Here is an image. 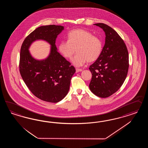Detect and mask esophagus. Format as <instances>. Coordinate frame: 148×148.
<instances>
[{
    "label": "esophagus",
    "mask_w": 148,
    "mask_h": 148,
    "mask_svg": "<svg viewBox=\"0 0 148 148\" xmlns=\"http://www.w3.org/2000/svg\"><path fill=\"white\" fill-rule=\"evenodd\" d=\"M82 70L81 69H79V68H76V72L78 73V72H81Z\"/></svg>",
    "instance_id": "obj_1"
}]
</instances>
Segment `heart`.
Returning a JSON list of instances; mask_svg holds the SVG:
<instances>
[{"instance_id":"1","label":"heart","mask_w":148,"mask_h":148,"mask_svg":"<svg viewBox=\"0 0 148 148\" xmlns=\"http://www.w3.org/2000/svg\"><path fill=\"white\" fill-rule=\"evenodd\" d=\"M68 40L58 45V50L64 58H72L76 50L77 53L72 59L76 67H81L87 61L92 62L100 57L103 50V42L97 36L84 29L74 30L68 34Z\"/></svg>"}]
</instances>
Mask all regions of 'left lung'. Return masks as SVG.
I'll use <instances>...</instances> for the list:
<instances>
[{
    "label": "left lung",
    "mask_w": 148,
    "mask_h": 148,
    "mask_svg": "<svg viewBox=\"0 0 148 148\" xmlns=\"http://www.w3.org/2000/svg\"><path fill=\"white\" fill-rule=\"evenodd\" d=\"M105 33V43L101 55L89 68L92 77L90 91L100 98L116 93L123 84L129 69V54L121 37L111 27L103 23L94 24Z\"/></svg>",
    "instance_id": "1"
}]
</instances>
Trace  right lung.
<instances>
[{
	"instance_id": "obj_1",
	"label": "right lung",
	"mask_w": 148,
	"mask_h": 148,
	"mask_svg": "<svg viewBox=\"0 0 148 148\" xmlns=\"http://www.w3.org/2000/svg\"><path fill=\"white\" fill-rule=\"evenodd\" d=\"M64 30L61 25L38 27L23 43L19 60V72L28 88L37 98L49 103H58L68 93L75 69L58 51L56 39ZM43 40L51 45L49 56L37 60L29 51L32 43Z\"/></svg>"
}]
</instances>
